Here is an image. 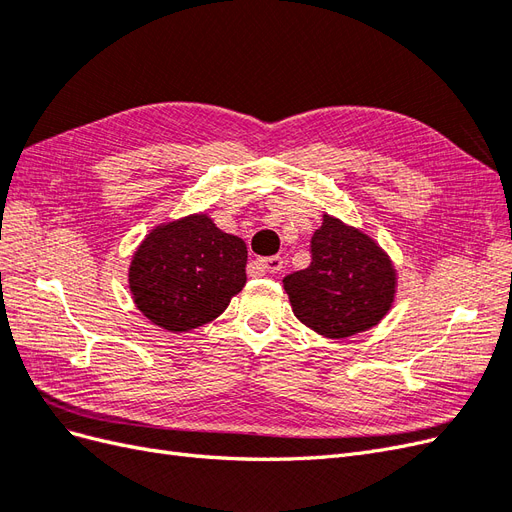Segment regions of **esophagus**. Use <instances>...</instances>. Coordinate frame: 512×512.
<instances>
[{
	"label": "esophagus",
	"mask_w": 512,
	"mask_h": 512,
	"mask_svg": "<svg viewBox=\"0 0 512 512\" xmlns=\"http://www.w3.org/2000/svg\"><path fill=\"white\" fill-rule=\"evenodd\" d=\"M258 267L265 269L269 273H277L282 271V265H284V258L282 256H269V258H258Z\"/></svg>",
	"instance_id": "34e87169"
}]
</instances>
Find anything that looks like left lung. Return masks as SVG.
Returning <instances> with one entry per match:
<instances>
[{
    "label": "left lung",
    "instance_id": "left-lung-1",
    "mask_svg": "<svg viewBox=\"0 0 512 512\" xmlns=\"http://www.w3.org/2000/svg\"><path fill=\"white\" fill-rule=\"evenodd\" d=\"M309 252V267L284 277L292 312L309 329L342 339L371 329L389 312L395 271L367 235L324 215Z\"/></svg>",
    "mask_w": 512,
    "mask_h": 512
}]
</instances>
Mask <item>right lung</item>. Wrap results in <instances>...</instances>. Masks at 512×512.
Listing matches in <instances>:
<instances>
[{"label": "right lung", "mask_w": 512, "mask_h": 512, "mask_svg": "<svg viewBox=\"0 0 512 512\" xmlns=\"http://www.w3.org/2000/svg\"><path fill=\"white\" fill-rule=\"evenodd\" d=\"M247 247L207 215L160 226L138 247L130 290L141 312L166 331H192L218 318L245 286Z\"/></svg>", "instance_id": "add662e5"}]
</instances>
